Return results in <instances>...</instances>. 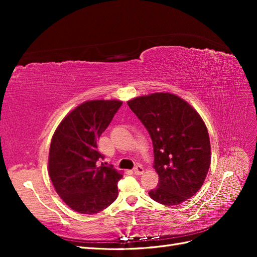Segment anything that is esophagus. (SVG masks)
I'll use <instances>...</instances> for the list:
<instances>
[{
  "mask_svg": "<svg viewBox=\"0 0 257 257\" xmlns=\"http://www.w3.org/2000/svg\"><path fill=\"white\" fill-rule=\"evenodd\" d=\"M144 168L141 167L140 165H138V166H136L135 168H134V172H135V174H137V176H139V174H143L144 173Z\"/></svg>",
  "mask_w": 257,
  "mask_h": 257,
  "instance_id": "obj_1",
  "label": "esophagus"
}]
</instances>
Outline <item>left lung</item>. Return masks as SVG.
Here are the masks:
<instances>
[{"label": "left lung", "instance_id": "obj_1", "mask_svg": "<svg viewBox=\"0 0 257 257\" xmlns=\"http://www.w3.org/2000/svg\"><path fill=\"white\" fill-rule=\"evenodd\" d=\"M127 103L154 145L159 183L149 191V196L165 205L187 201L203 185L211 163L204 121L187 101L169 92L137 97Z\"/></svg>", "mask_w": 257, "mask_h": 257}]
</instances>
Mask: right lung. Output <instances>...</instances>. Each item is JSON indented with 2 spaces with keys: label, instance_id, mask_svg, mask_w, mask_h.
<instances>
[{
  "label": "right lung",
  "instance_id": "add662e5",
  "mask_svg": "<svg viewBox=\"0 0 257 257\" xmlns=\"http://www.w3.org/2000/svg\"><path fill=\"white\" fill-rule=\"evenodd\" d=\"M121 105L119 100L85 101L54 133L48 173L58 195L76 212L95 214L117 199L122 174L100 162L97 143Z\"/></svg>",
  "mask_w": 257,
  "mask_h": 257
}]
</instances>
